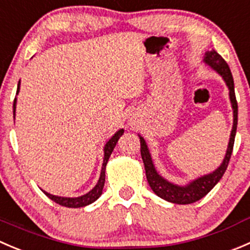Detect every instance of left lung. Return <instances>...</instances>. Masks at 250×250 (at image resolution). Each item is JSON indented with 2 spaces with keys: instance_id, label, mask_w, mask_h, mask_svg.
Instances as JSON below:
<instances>
[{
  "instance_id": "left-lung-1",
  "label": "left lung",
  "mask_w": 250,
  "mask_h": 250,
  "mask_svg": "<svg viewBox=\"0 0 250 250\" xmlns=\"http://www.w3.org/2000/svg\"><path fill=\"white\" fill-rule=\"evenodd\" d=\"M204 62L208 66L211 67L212 69H215L224 78L225 83H226L227 88L229 90V100H231L232 108H233V127H232L231 130V137H229L226 155H225V159L222 164L220 165V167H217L211 173L205 174V176L194 179L189 184H187V186H177V184L166 181V179L162 178L157 173L154 164H152L151 155H150L149 149H147L146 143H145L144 138L139 135L140 154H142L143 162H144L147 183H149L152 192L157 197L162 198V199L167 200L169 203H174V204H192V203H195L202 199V198H204L216 186L217 182L222 178L224 173L226 172L229 159H231L232 150H233L234 137H236L237 130V121H238V105H237L236 94H234L233 77H232L231 69H229L226 61L215 50L208 51L205 53Z\"/></svg>"
}]
</instances>
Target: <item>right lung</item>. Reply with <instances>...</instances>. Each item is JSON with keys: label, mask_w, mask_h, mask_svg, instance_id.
<instances>
[{"label": "right lung", "mask_w": 250, "mask_h": 250, "mask_svg": "<svg viewBox=\"0 0 250 250\" xmlns=\"http://www.w3.org/2000/svg\"><path fill=\"white\" fill-rule=\"evenodd\" d=\"M19 85H21V81H19V83H18L17 94L19 93ZM16 104H17V98L14 99V103H13V115L14 116H16ZM123 132H125L123 129H120L118 132H116L115 135H113V137L111 138L107 143H106L105 147H104V152H105V154H104V164H103V168H101L100 178H99L96 186L94 187L90 192L86 193V194H84V195H82V197H78V198L57 197V195H52V194H50V193L45 192V190H42V192L45 193V194L47 195L51 200H53V202L57 203V204L62 205V207H66V208H83V207H86V205H89V204H91V203L95 202V200L98 199L101 194H103V188H104V184H105L106 165H107L108 159H110L111 154H112L113 149H115L116 144H117L118 139H120L121 135L123 134Z\"/></svg>", "instance_id": "obj_1"}]
</instances>
